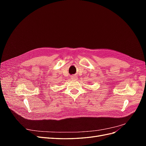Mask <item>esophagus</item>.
I'll use <instances>...</instances> for the list:
<instances>
[{
  "label": "esophagus",
  "mask_w": 146,
  "mask_h": 146,
  "mask_svg": "<svg viewBox=\"0 0 146 146\" xmlns=\"http://www.w3.org/2000/svg\"><path fill=\"white\" fill-rule=\"evenodd\" d=\"M70 78L72 79V80H77V76H72L71 77H70Z\"/></svg>",
  "instance_id": "34e87169"
}]
</instances>
